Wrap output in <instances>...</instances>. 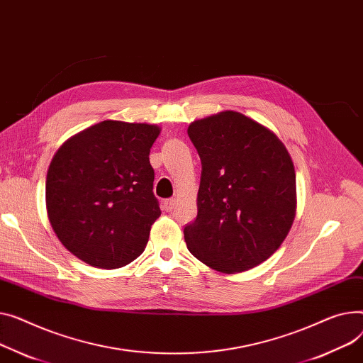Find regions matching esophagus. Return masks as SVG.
<instances>
[{"instance_id":"1","label":"esophagus","mask_w":363,"mask_h":363,"mask_svg":"<svg viewBox=\"0 0 363 363\" xmlns=\"http://www.w3.org/2000/svg\"><path fill=\"white\" fill-rule=\"evenodd\" d=\"M175 204H177V200L175 199H169L166 201H163V208L166 211H172L175 208Z\"/></svg>"}]
</instances>
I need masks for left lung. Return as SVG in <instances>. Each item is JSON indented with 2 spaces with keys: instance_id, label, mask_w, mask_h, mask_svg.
<instances>
[{
  "instance_id": "8db88e82",
  "label": "left lung",
  "mask_w": 363,
  "mask_h": 363,
  "mask_svg": "<svg viewBox=\"0 0 363 363\" xmlns=\"http://www.w3.org/2000/svg\"><path fill=\"white\" fill-rule=\"evenodd\" d=\"M188 135L201 159L199 213L184 228L188 251L217 272L250 270L294 223L292 159L274 133L235 111L194 121Z\"/></svg>"
}]
</instances>
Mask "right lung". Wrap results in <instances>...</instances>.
<instances>
[{"mask_svg": "<svg viewBox=\"0 0 363 363\" xmlns=\"http://www.w3.org/2000/svg\"><path fill=\"white\" fill-rule=\"evenodd\" d=\"M160 128L102 121L67 140L46 175V210L61 244L99 269H119L147 245L160 216L149 155Z\"/></svg>", "mask_w": 363, "mask_h": 363, "instance_id": "obj_1", "label": "right lung"}]
</instances>
